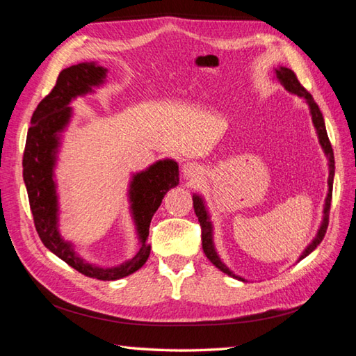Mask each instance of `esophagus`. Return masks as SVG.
I'll return each instance as SVG.
<instances>
[{"instance_id":"esophagus-1","label":"esophagus","mask_w":356,"mask_h":356,"mask_svg":"<svg viewBox=\"0 0 356 356\" xmlns=\"http://www.w3.org/2000/svg\"><path fill=\"white\" fill-rule=\"evenodd\" d=\"M182 171H184V176L186 179H196V177H199V174L202 172L200 171V166L196 163H185Z\"/></svg>"}]
</instances>
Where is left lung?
<instances>
[{
  "label": "left lung",
  "mask_w": 356,
  "mask_h": 356,
  "mask_svg": "<svg viewBox=\"0 0 356 356\" xmlns=\"http://www.w3.org/2000/svg\"><path fill=\"white\" fill-rule=\"evenodd\" d=\"M275 76L277 79L280 81V83L283 87H285L288 92L294 93L297 96H300V98H305V101L308 102L309 106V112H312V118H313V124L316 127V131H318V137H319V143L322 146V149H324L325 156L328 157V168H330V172H328V195L325 199V207H324V221L321 224V229L318 232V235L313 240V243L308 245L305 249V252L300 255V260L302 258H305L308 254H312V252L318 248L321 244V241L324 240L325 236V232L328 227V213H330V205H332V190H333V176H334V157H333V149H332V143L330 140H328V135L325 131V122H324V116H322L321 111L318 104H316L313 96L309 95L305 88L302 87V83L297 79V76L293 70L285 68V67H280L279 70H275ZM193 207H195V213L199 219V224H200V232H202V249H204V254L207 255V258L215 264L218 269H221L222 273L229 274L232 277H235V279H240L243 280L241 277L235 275L232 270L225 266V264L221 261V258L218 257L216 250H215V245H213V227H211V222L209 219V213L205 210V205H204V200L202 197L199 196H193ZM244 282V280H243Z\"/></svg>",
  "instance_id": "obj_1"
}]
</instances>
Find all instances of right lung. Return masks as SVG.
<instances>
[{
	"label": "right lung",
	"instance_id": "1",
	"mask_svg": "<svg viewBox=\"0 0 356 356\" xmlns=\"http://www.w3.org/2000/svg\"><path fill=\"white\" fill-rule=\"evenodd\" d=\"M107 70L93 62L77 63L60 71L56 86L38 102L32 113L31 127L26 137L23 154V179L28 190L29 205L38 236L47 248L77 273L98 280H118L138 270L151 254L147 244L149 225L154 213L161 204L166 191L179 184V166L174 160H160L146 171L135 174L129 197L140 249L134 258L116 268H96L74 254L71 244L63 241L57 230V195L53 179L59 134L71 116L68 106L76 96L92 92L106 79Z\"/></svg>",
	"mask_w": 356,
	"mask_h": 356
}]
</instances>
